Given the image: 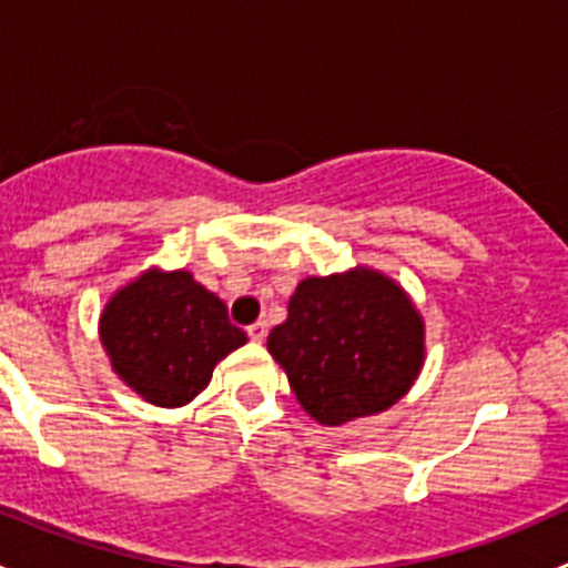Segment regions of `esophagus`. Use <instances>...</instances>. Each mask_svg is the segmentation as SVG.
I'll return each mask as SVG.
<instances>
[{
	"label": "esophagus",
	"instance_id": "obj_1",
	"mask_svg": "<svg viewBox=\"0 0 568 568\" xmlns=\"http://www.w3.org/2000/svg\"><path fill=\"white\" fill-rule=\"evenodd\" d=\"M266 332H268L266 321H255V324L247 326V335L252 337V341H257V343H261L263 337H266Z\"/></svg>",
	"mask_w": 568,
	"mask_h": 568
}]
</instances>
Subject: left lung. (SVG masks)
Listing matches in <instances>:
<instances>
[{"instance_id":"8db88e82","label":"left lung","mask_w":568,"mask_h":568,"mask_svg":"<svg viewBox=\"0 0 568 568\" xmlns=\"http://www.w3.org/2000/svg\"><path fill=\"white\" fill-rule=\"evenodd\" d=\"M266 346L307 415L341 426L404 398L423 365V321L393 280L354 268L302 280Z\"/></svg>"}]
</instances>
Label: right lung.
<instances>
[{
	"mask_svg": "<svg viewBox=\"0 0 568 568\" xmlns=\"http://www.w3.org/2000/svg\"><path fill=\"white\" fill-rule=\"evenodd\" d=\"M101 343L120 379L156 406H183L205 390L214 365L247 335L189 272H145L109 300Z\"/></svg>",
	"mask_w": 568,
	"mask_h": 568,
	"instance_id": "add662e5",
	"label": "right lung"
}]
</instances>
